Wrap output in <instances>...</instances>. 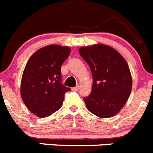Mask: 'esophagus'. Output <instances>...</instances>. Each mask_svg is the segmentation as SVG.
Returning <instances> with one entry per match:
<instances>
[{
	"mask_svg": "<svg viewBox=\"0 0 153 153\" xmlns=\"http://www.w3.org/2000/svg\"><path fill=\"white\" fill-rule=\"evenodd\" d=\"M79 85L76 86V87L72 88V90L73 91H78V90H79Z\"/></svg>",
	"mask_w": 153,
	"mask_h": 153,
	"instance_id": "34e87169",
	"label": "esophagus"
}]
</instances>
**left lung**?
<instances>
[{
    "mask_svg": "<svg viewBox=\"0 0 153 153\" xmlns=\"http://www.w3.org/2000/svg\"><path fill=\"white\" fill-rule=\"evenodd\" d=\"M79 53L90 67L92 92L84 98L86 108L102 118L115 116L127 102L132 76L127 61L113 48L103 44L79 48Z\"/></svg>",
    "mask_w": 153,
    "mask_h": 153,
    "instance_id": "obj_1",
    "label": "left lung"
}]
</instances>
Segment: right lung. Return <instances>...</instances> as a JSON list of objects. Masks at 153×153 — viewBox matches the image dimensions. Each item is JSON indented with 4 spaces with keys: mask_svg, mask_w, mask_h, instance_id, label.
Segmentation results:
<instances>
[{
    "mask_svg": "<svg viewBox=\"0 0 153 153\" xmlns=\"http://www.w3.org/2000/svg\"><path fill=\"white\" fill-rule=\"evenodd\" d=\"M71 48L49 45L29 57L22 73L20 95L24 104L38 117H48L59 110L64 93L71 89L61 83V67Z\"/></svg>",
    "mask_w": 153,
    "mask_h": 153,
    "instance_id": "add662e5",
    "label": "right lung"
}]
</instances>
